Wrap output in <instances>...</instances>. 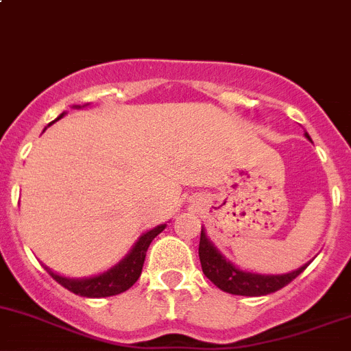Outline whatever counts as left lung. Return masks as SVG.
<instances>
[{"mask_svg": "<svg viewBox=\"0 0 351 351\" xmlns=\"http://www.w3.org/2000/svg\"><path fill=\"white\" fill-rule=\"evenodd\" d=\"M305 137L311 141L307 132H305ZM199 258L202 273L219 290L231 295H243V297H261V295L274 293V291L281 290L288 283H291L308 266V264H305V266L298 267L297 271H291L287 274L247 273V271L238 269L230 261H226V257L207 238L206 230L200 231Z\"/></svg>", "mask_w": 351, "mask_h": 351, "instance_id": "left-lung-1", "label": "left lung"}]
</instances>
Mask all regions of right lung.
Segmentation results:
<instances>
[{
  "mask_svg": "<svg viewBox=\"0 0 351 351\" xmlns=\"http://www.w3.org/2000/svg\"><path fill=\"white\" fill-rule=\"evenodd\" d=\"M63 114L64 113H61L54 121L63 118ZM165 228L166 224H159V226L145 231V233L135 241V245L132 247V250L125 255V258H121L117 266L104 271L103 274H97V276L82 278V280H71V278H64V276H60V274L53 273V271L47 269V267L46 271L51 274V278H53L54 281H58V283L61 285V287L66 288V290L71 291V293L80 295V297L103 298V297L120 295L123 293V291H127L130 287H134L135 281L141 278L142 266H144V261H145V252H147L151 241L154 240V238L158 237Z\"/></svg>",
  "mask_w": 351,
  "mask_h": 351,
  "instance_id": "1",
  "label": "right lung"
}]
</instances>
